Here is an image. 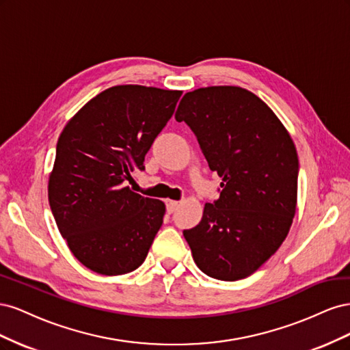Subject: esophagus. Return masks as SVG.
Masks as SVG:
<instances>
[{
	"label": "esophagus",
	"mask_w": 350,
	"mask_h": 350,
	"mask_svg": "<svg viewBox=\"0 0 350 350\" xmlns=\"http://www.w3.org/2000/svg\"><path fill=\"white\" fill-rule=\"evenodd\" d=\"M178 201H175V200H166V210H167V213L171 215V213H174V211L176 210V207H178Z\"/></svg>",
	"instance_id": "34e87169"
}]
</instances>
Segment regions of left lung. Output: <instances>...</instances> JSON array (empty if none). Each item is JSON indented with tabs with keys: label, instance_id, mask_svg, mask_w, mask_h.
I'll list each match as a JSON object with an SVG mask.
<instances>
[{
	"label": "left lung",
	"instance_id": "1",
	"mask_svg": "<svg viewBox=\"0 0 350 350\" xmlns=\"http://www.w3.org/2000/svg\"><path fill=\"white\" fill-rule=\"evenodd\" d=\"M197 135L220 197L206 203L200 224L184 230L197 267L235 282L257 271L289 234L298 200V153L266 103L238 86L184 94L175 113Z\"/></svg>",
	"mask_w": 350,
	"mask_h": 350
}]
</instances>
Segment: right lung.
Masks as SVG:
<instances>
[{
  "label": "right lung",
  "mask_w": 350,
  "mask_h": 350,
  "mask_svg": "<svg viewBox=\"0 0 350 350\" xmlns=\"http://www.w3.org/2000/svg\"><path fill=\"white\" fill-rule=\"evenodd\" d=\"M181 90L121 84L96 94L62 130L48 200L59 234L84 267L139 269L163 224L165 203L134 193V169L171 120Z\"/></svg>",
  "instance_id": "add662e5"
}]
</instances>
